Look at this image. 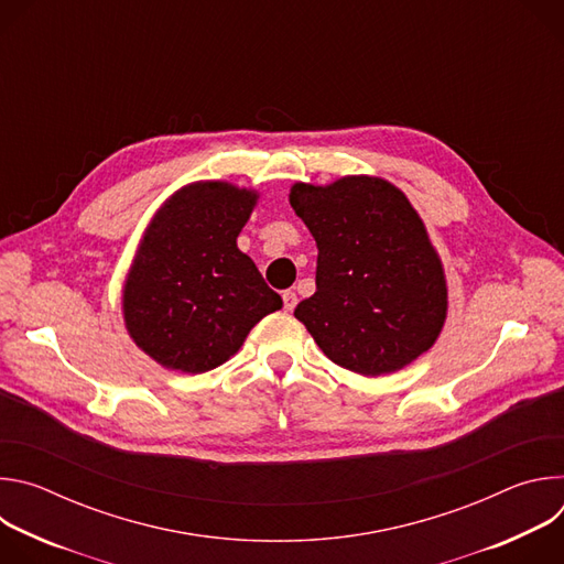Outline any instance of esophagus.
<instances>
[{
    "mask_svg": "<svg viewBox=\"0 0 564 564\" xmlns=\"http://www.w3.org/2000/svg\"><path fill=\"white\" fill-rule=\"evenodd\" d=\"M296 301H299V299H296V294H294L292 290H285V292H283V307H285L288 312H292V310L296 307Z\"/></svg>",
    "mask_w": 564,
    "mask_h": 564,
    "instance_id": "esophagus-1",
    "label": "esophagus"
}]
</instances>
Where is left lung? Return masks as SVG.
Wrapping results in <instances>:
<instances>
[{
	"mask_svg": "<svg viewBox=\"0 0 564 564\" xmlns=\"http://www.w3.org/2000/svg\"><path fill=\"white\" fill-rule=\"evenodd\" d=\"M290 205L316 240V292L294 316L324 355L364 377L413 364L448 312L442 259L406 194L379 176L294 183Z\"/></svg>",
	"mask_w": 564,
	"mask_h": 564,
	"instance_id": "1",
	"label": "left lung"
}]
</instances>
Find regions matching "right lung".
Returning <instances> with one entry per match:
<instances>
[{"instance_id": "obj_1", "label": "right lung", "mask_w": 564, "mask_h": 564, "mask_svg": "<svg viewBox=\"0 0 564 564\" xmlns=\"http://www.w3.org/2000/svg\"><path fill=\"white\" fill-rule=\"evenodd\" d=\"M257 203V189L198 181L149 220L122 285V316L133 344L160 366L214 370L263 316L283 307L236 246Z\"/></svg>"}]
</instances>
